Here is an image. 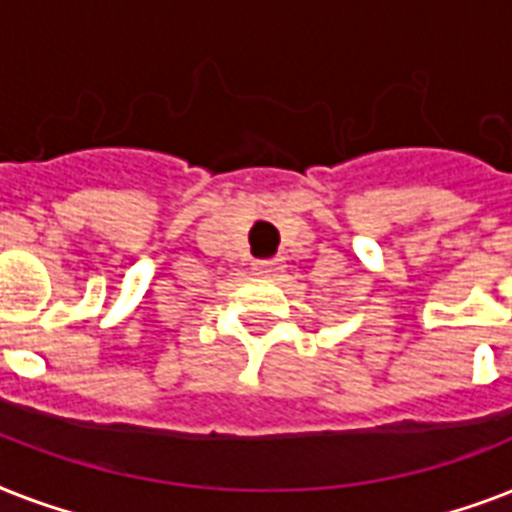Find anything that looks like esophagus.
Here are the masks:
<instances>
[{
	"label": "esophagus",
	"instance_id": "1",
	"mask_svg": "<svg viewBox=\"0 0 512 512\" xmlns=\"http://www.w3.org/2000/svg\"><path fill=\"white\" fill-rule=\"evenodd\" d=\"M284 265H281V257H271V260H255L252 263V271L260 273V276H273V273H279Z\"/></svg>",
	"mask_w": 512,
	"mask_h": 512
}]
</instances>
